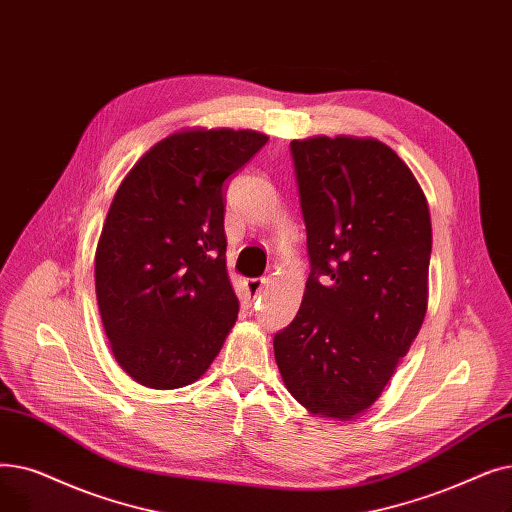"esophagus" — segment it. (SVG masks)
I'll return each instance as SVG.
<instances>
[{
    "label": "esophagus",
    "mask_w": 512,
    "mask_h": 512,
    "mask_svg": "<svg viewBox=\"0 0 512 512\" xmlns=\"http://www.w3.org/2000/svg\"><path fill=\"white\" fill-rule=\"evenodd\" d=\"M243 285H246L248 302H250V304H256V302L262 298L266 285H269V279H264V277H252V279L243 281Z\"/></svg>",
    "instance_id": "esophagus-1"
}]
</instances>
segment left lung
I'll return each mask as SVG.
<instances>
[{
  "label": "left lung",
  "instance_id": "1",
  "mask_svg": "<svg viewBox=\"0 0 512 512\" xmlns=\"http://www.w3.org/2000/svg\"><path fill=\"white\" fill-rule=\"evenodd\" d=\"M310 275L275 339L289 394L316 415L352 419L394 375L423 325L431 258L425 193L377 139L291 141Z\"/></svg>",
  "mask_w": 512,
  "mask_h": 512
}]
</instances>
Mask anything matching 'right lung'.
Returning <instances> with one entry per match:
<instances>
[{
  "label": "right lung",
  "mask_w": 512,
  "mask_h": 512,
  "mask_svg": "<svg viewBox=\"0 0 512 512\" xmlns=\"http://www.w3.org/2000/svg\"><path fill=\"white\" fill-rule=\"evenodd\" d=\"M269 137L175 133L120 183L95 250V294L112 352L135 381H198L235 325L227 275L225 181Z\"/></svg>",
  "instance_id": "right-lung-1"
}]
</instances>
